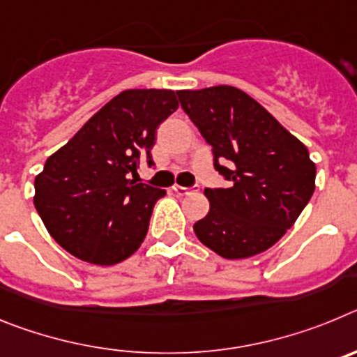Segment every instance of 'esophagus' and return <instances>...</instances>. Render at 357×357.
Masks as SVG:
<instances>
[{
    "instance_id": "esophagus-1",
    "label": "esophagus",
    "mask_w": 357,
    "mask_h": 357,
    "mask_svg": "<svg viewBox=\"0 0 357 357\" xmlns=\"http://www.w3.org/2000/svg\"><path fill=\"white\" fill-rule=\"evenodd\" d=\"M173 191H175L176 195H189V193H195V191H198V185H193V188H184V185H173Z\"/></svg>"
}]
</instances>
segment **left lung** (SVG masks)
<instances>
[{"label": "left lung", "mask_w": 357, "mask_h": 357, "mask_svg": "<svg viewBox=\"0 0 357 357\" xmlns=\"http://www.w3.org/2000/svg\"><path fill=\"white\" fill-rule=\"evenodd\" d=\"M176 96L213 146L216 172L230 182L206 189L211 209L195 234L225 259L268 250L313 197L317 166L307 148L241 89L216 85Z\"/></svg>", "instance_id": "8db88e82"}]
</instances>
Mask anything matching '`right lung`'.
<instances>
[{"instance_id":"right-lung-1","label":"right lung","mask_w":357,"mask_h":357,"mask_svg":"<svg viewBox=\"0 0 357 357\" xmlns=\"http://www.w3.org/2000/svg\"><path fill=\"white\" fill-rule=\"evenodd\" d=\"M178 109L169 89H128L48 157L33 204L52 238L87 263L110 266L141 247L153 206L166 195L132 178L164 119Z\"/></svg>"}]
</instances>
